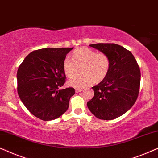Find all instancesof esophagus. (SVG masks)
Instances as JSON below:
<instances>
[{
	"label": "esophagus",
	"instance_id": "esophagus-1",
	"mask_svg": "<svg viewBox=\"0 0 158 158\" xmlns=\"http://www.w3.org/2000/svg\"><path fill=\"white\" fill-rule=\"evenodd\" d=\"M82 90H83V89H82V88H76V89H75V92L79 93V92H81Z\"/></svg>",
	"mask_w": 158,
	"mask_h": 158
}]
</instances>
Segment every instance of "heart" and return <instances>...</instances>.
Instances as JSON below:
<instances>
[{
    "mask_svg": "<svg viewBox=\"0 0 158 158\" xmlns=\"http://www.w3.org/2000/svg\"><path fill=\"white\" fill-rule=\"evenodd\" d=\"M64 59L63 70L68 77H71L81 70L82 74L73 77L68 81L72 87L81 88L89 85L93 82L100 83L106 78L110 69V59L104 53L87 47H81L73 52L71 56Z\"/></svg>",
    "mask_w": 158,
    "mask_h": 158,
    "instance_id": "obj_1",
    "label": "heart"
}]
</instances>
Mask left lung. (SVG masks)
<instances>
[{"label":"left lung","mask_w":158,"mask_h":158,"mask_svg":"<svg viewBox=\"0 0 158 158\" xmlns=\"http://www.w3.org/2000/svg\"><path fill=\"white\" fill-rule=\"evenodd\" d=\"M109 56L111 64L107 76L92 87L94 96L87 103L88 109L98 118L112 120L132 107L139 90L141 73L130 51L116 44H90Z\"/></svg>","instance_id":"1"}]
</instances>
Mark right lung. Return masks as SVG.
I'll return each mask as SVG.
<instances>
[{
  "label": "right lung",
  "instance_id": "1",
  "mask_svg": "<svg viewBox=\"0 0 158 158\" xmlns=\"http://www.w3.org/2000/svg\"><path fill=\"white\" fill-rule=\"evenodd\" d=\"M71 48H44L29 54L17 71L18 94L27 109L40 119L59 118L69 107L75 89H60L65 82L63 62Z\"/></svg>",
  "mask_w": 158,
  "mask_h": 158
}]
</instances>
